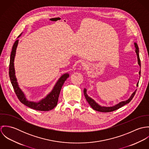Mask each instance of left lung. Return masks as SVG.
<instances>
[{
	"label": "left lung",
	"mask_w": 149,
	"mask_h": 149,
	"mask_svg": "<svg viewBox=\"0 0 149 149\" xmlns=\"http://www.w3.org/2000/svg\"><path fill=\"white\" fill-rule=\"evenodd\" d=\"M134 45H135V47L136 48V50H135V52L136 53V55H137V57H138V64L139 65L141 66V60H140V58H139V47L138 46V45L136 43H134ZM139 74H141V70L139 71ZM138 83H137V86H138ZM136 91H135L132 94V95L131 96V97L128 99L127 100H126V101H124V102H122L120 103H119V104L115 105V106L110 107H102L100 106H99L97 103H96L92 98H91L90 97H89L88 96V95L86 94V89H84V96H85V99L86 100V101L88 102V103H89V104L91 106V107L97 111H99V112H112V111H115L118 109H119V108L122 107L125 105H126V104L129 103L131 100L133 99L135 93H136Z\"/></svg>",
	"instance_id": "left-lung-1"
}]
</instances>
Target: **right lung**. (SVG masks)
<instances>
[{
	"label": "right lung",
	"instance_id": "obj_1",
	"mask_svg": "<svg viewBox=\"0 0 149 149\" xmlns=\"http://www.w3.org/2000/svg\"><path fill=\"white\" fill-rule=\"evenodd\" d=\"M18 43V40H16L15 42H14V44L13 45L12 51L11 53L10 61V65H9V76H10V81L18 99L19 100V101L22 104L36 110L47 111L53 109L57 104L58 97H59V95H60L61 88L64 84L65 80L69 77V75L68 73H65L64 75H63L60 78V79L58 80V81L54 86L52 91L45 99H43L38 103L29 102L28 100H27L24 93L22 92L21 89L19 88L18 83L17 81V79L15 75L14 61L16 49H17Z\"/></svg>",
	"mask_w": 149,
	"mask_h": 149
}]
</instances>
